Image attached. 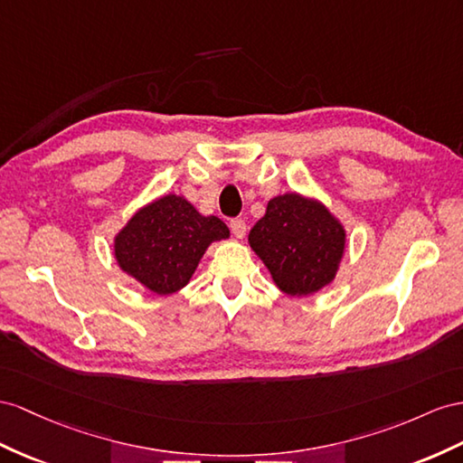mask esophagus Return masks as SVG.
<instances>
[{
  "label": "esophagus",
  "instance_id": "obj_1",
  "mask_svg": "<svg viewBox=\"0 0 463 463\" xmlns=\"http://www.w3.org/2000/svg\"><path fill=\"white\" fill-rule=\"evenodd\" d=\"M231 231L236 239H244L246 236V222L242 219H232L231 221Z\"/></svg>",
  "mask_w": 463,
  "mask_h": 463
}]
</instances>
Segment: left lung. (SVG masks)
I'll list each match as a JSON object with an SVG mask.
<instances>
[{
  "label": "left lung",
  "mask_w": 463,
  "mask_h": 463,
  "mask_svg": "<svg viewBox=\"0 0 463 463\" xmlns=\"http://www.w3.org/2000/svg\"><path fill=\"white\" fill-rule=\"evenodd\" d=\"M248 242L276 286L293 298H303L335 279L346 231L321 201L283 194L268 201L266 215L254 224Z\"/></svg>",
  "instance_id": "8db88e82"
}]
</instances>
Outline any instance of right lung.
<instances>
[{"instance_id":"add662e5","label":"right lung","mask_w":463,"mask_h":463,"mask_svg":"<svg viewBox=\"0 0 463 463\" xmlns=\"http://www.w3.org/2000/svg\"><path fill=\"white\" fill-rule=\"evenodd\" d=\"M219 217H203L182 195H164L138 209L115 236L117 264L156 295L187 286L211 242L229 239Z\"/></svg>"}]
</instances>
